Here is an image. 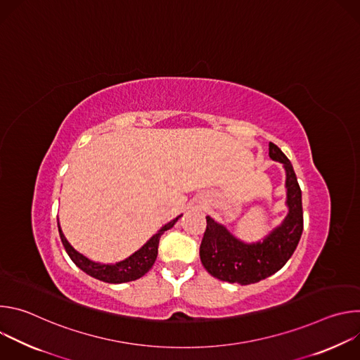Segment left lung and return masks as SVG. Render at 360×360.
I'll list each match as a JSON object with an SVG mask.
<instances>
[{
  "label": "left lung",
  "instance_id": "8db88e82",
  "mask_svg": "<svg viewBox=\"0 0 360 360\" xmlns=\"http://www.w3.org/2000/svg\"><path fill=\"white\" fill-rule=\"evenodd\" d=\"M269 157L285 168V219L258 242H243L226 226L207 217L199 255L203 268L214 278L229 283L250 285L276 274L293 255L303 231L302 191L285 153L269 142Z\"/></svg>",
  "mask_w": 360,
  "mask_h": 360
}]
</instances>
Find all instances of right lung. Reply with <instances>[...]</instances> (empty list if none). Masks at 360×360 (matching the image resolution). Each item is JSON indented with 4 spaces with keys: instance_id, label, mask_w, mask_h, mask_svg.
Instances as JSON below:
<instances>
[{
    "instance_id": "right-lung-1",
    "label": "right lung",
    "mask_w": 360,
    "mask_h": 360,
    "mask_svg": "<svg viewBox=\"0 0 360 360\" xmlns=\"http://www.w3.org/2000/svg\"><path fill=\"white\" fill-rule=\"evenodd\" d=\"M181 217L182 215H179L175 219H172L171 222L165 224L155 235L150 236L146 240V243H143L136 252H134L124 261H120L115 264H101V262H94V261L88 259L86 256H84L82 253H79L78 250H75L71 246V243L67 240V238L63 233L60 222H58V231H60V236H61L63 245H64L68 256L81 271H84L86 275L92 276L95 279H99L102 282L124 283V282H131V281L139 279L152 268V265L155 264V259H157L158 245H160V239H161L162 233L165 231L171 229Z\"/></svg>"
}]
</instances>
